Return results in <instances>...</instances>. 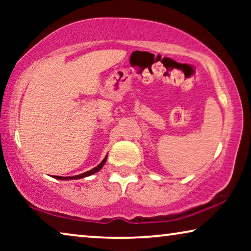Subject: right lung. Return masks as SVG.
<instances>
[{
	"label": "right lung",
	"mask_w": 251,
	"mask_h": 251,
	"mask_svg": "<svg viewBox=\"0 0 251 251\" xmlns=\"http://www.w3.org/2000/svg\"><path fill=\"white\" fill-rule=\"evenodd\" d=\"M106 160H107V155L105 156V159L101 161V163H99L97 167L94 168V169L87 171V173H83L81 175H76V176H72V177H61V176H54V178H57V179H60V180H68V179H80V178H84V177H88V176H91V175H94L97 173L101 169L102 167H104V164L106 162Z\"/></svg>",
	"instance_id": "add662e5"
}]
</instances>
